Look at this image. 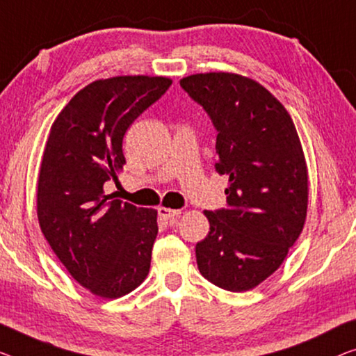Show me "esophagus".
<instances>
[{
	"instance_id": "esophagus-1",
	"label": "esophagus",
	"mask_w": 356,
	"mask_h": 356,
	"mask_svg": "<svg viewBox=\"0 0 356 356\" xmlns=\"http://www.w3.org/2000/svg\"><path fill=\"white\" fill-rule=\"evenodd\" d=\"M158 216H160V219H163V220H174L180 216V211L169 209V208H160L158 209Z\"/></svg>"
}]
</instances>
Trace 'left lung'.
I'll return each mask as SVG.
<instances>
[{"mask_svg": "<svg viewBox=\"0 0 356 356\" xmlns=\"http://www.w3.org/2000/svg\"><path fill=\"white\" fill-rule=\"evenodd\" d=\"M180 88L217 131L216 171L229 176L227 208L204 211L209 233L196 243L200 273L241 293L268 278L299 238L309 180L286 108L261 84L233 73H198Z\"/></svg>", "mask_w": 356, "mask_h": 356, "instance_id": "left-lung-1", "label": "left lung"}]
</instances>
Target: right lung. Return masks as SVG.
Segmentation results:
<instances>
[{"label":"right lung","instance_id":"right-lung-1","mask_svg":"<svg viewBox=\"0 0 356 356\" xmlns=\"http://www.w3.org/2000/svg\"><path fill=\"white\" fill-rule=\"evenodd\" d=\"M163 76H116L81 89L47 137L38 177V220L79 284L116 299L150 270L156 211L111 200L104 187L126 163L123 137L171 86Z\"/></svg>","mask_w":356,"mask_h":356}]
</instances>
